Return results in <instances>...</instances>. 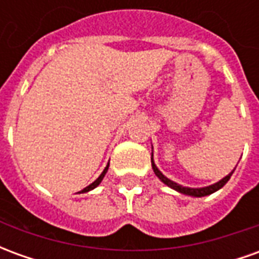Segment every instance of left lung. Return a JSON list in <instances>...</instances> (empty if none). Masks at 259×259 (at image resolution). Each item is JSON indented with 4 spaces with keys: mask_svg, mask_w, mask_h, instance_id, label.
Masks as SVG:
<instances>
[{
    "mask_svg": "<svg viewBox=\"0 0 259 259\" xmlns=\"http://www.w3.org/2000/svg\"><path fill=\"white\" fill-rule=\"evenodd\" d=\"M151 165H152V169H154V174L157 175L162 183L169 186V187H170V189H174V190L179 191V193H182V194L193 195V197H204V195H209L212 194V193H215V191L219 190V189H222L223 186L228 183V180L230 179L232 174H233V172H230V174H229L228 176H225L222 180H219L218 183L208 186V187H202V189H190V187H183V186L178 185V183H175V182H172V180H169L166 176H163V175L159 172V169L155 166L154 161H152V155H151Z\"/></svg>",
    "mask_w": 259,
    "mask_h": 259,
    "instance_id": "8db88e82",
    "label": "left lung"
}]
</instances>
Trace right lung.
I'll return each mask as SVG.
<instances>
[{"instance_id": "right-lung-1", "label": "right lung", "mask_w": 259, "mask_h": 259, "mask_svg": "<svg viewBox=\"0 0 259 259\" xmlns=\"http://www.w3.org/2000/svg\"><path fill=\"white\" fill-rule=\"evenodd\" d=\"M108 166H109V163H108V165H107V168L104 169V172H102V174L100 175V176H98V179H97L96 182H93V183H91L90 186H87L85 189H83V190H81V193H85V191H90V190H93V189H96L97 186L101 183V180L104 179V176H105V174H107V170H108Z\"/></svg>"}]
</instances>
